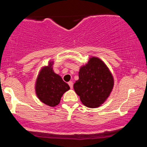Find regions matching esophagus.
Segmentation results:
<instances>
[{"label":"esophagus","instance_id":"esophagus-1","mask_svg":"<svg viewBox=\"0 0 147 147\" xmlns=\"http://www.w3.org/2000/svg\"><path fill=\"white\" fill-rule=\"evenodd\" d=\"M68 85L70 86V88H73V83H72V82H69Z\"/></svg>","mask_w":147,"mask_h":147}]
</instances>
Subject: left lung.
I'll use <instances>...</instances> for the list:
<instances>
[{
  "instance_id": "1",
  "label": "left lung",
  "mask_w": 147,
  "mask_h": 147,
  "mask_svg": "<svg viewBox=\"0 0 147 147\" xmlns=\"http://www.w3.org/2000/svg\"><path fill=\"white\" fill-rule=\"evenodd\" d=\"M113 78L105 63L92 57L80 68L79 80L74 84L82 102L89 108L98 107L105 102L113 87Z\"/></svg>"
}]
</instances>
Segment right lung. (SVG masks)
Instances as JSON below:
<instances>
[{"label":"right lung","instance_id":"1","mask_svg":"<svg viewBox=\"0 0 147 147\" xmlns=\"http://www.w3.org/2000/svg\"><path fill=\"white\" fill-rule=\"evenodd\" d=\"M52 65V62L40 72L36 83V93L42 102L55 106L59 104L62 95L70 87L59 75L53 72Z\"/></svg>","mask_w":147,"mask_h":147}]
</instances>
